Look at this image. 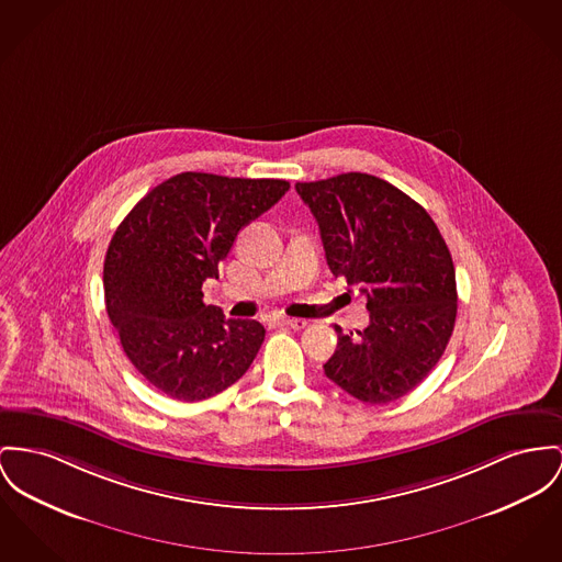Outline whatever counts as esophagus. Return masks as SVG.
Wrapping results in <instances>:
<instances>
[{"label": "esophagus", "instance_id": "obj_1", "mask_svg": "<svg viewBox=\"0 0 562 562\" xmlns=\"http://www.w3.org/2000/svg\"><path fill=\"white\" fill-rule=\"evenodd\" d=\"M277 322L281 326H288L292 330H302L306 326V319H300V317H277Z\"/></svg>", "mask_w": 562, "mask_h": 562}]
</instances>
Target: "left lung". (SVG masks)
<instances>
[{
  "instance_id": "8db88e82",
  "label": "left lung",
  "mask_w": 562,
  "mask_h": 562,
  "mask_svg": "<svg viewBox=\"0 0 562 562\" xmlns=\"http://www.w3.org/2000/svg\"><path fill=\"white\" fill-rule=\"evenodd\" d=\"M319 225L335 277L360 285L371 324L338 335L324 373L371 405L409 394L448 347L456 270L432 217L401 189L364 172L296 183Z\"/></svg>"
}]
</instances>
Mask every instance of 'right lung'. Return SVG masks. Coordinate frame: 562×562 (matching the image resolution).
Wrapping results in <instances>:
<instances>
[{"label": "right lung", "instance_id": "right-lung-1", "mask_svg": "<svg viewBox=\"0 0 562 562\" xmlns=\"http://www.w3.org/2000/svg\"><path fill=\"white\" fill-rule=\"evenodd\" d=\"M281 179L181 172L149 193L114 232L104 260V299L121 347L153 387L183 403L236 383L262 347V324L225 319L202 302V283L238 232L285 191Z\"/></svg>", "mask_w": 562, "mask_h": 562}]
</instances>
